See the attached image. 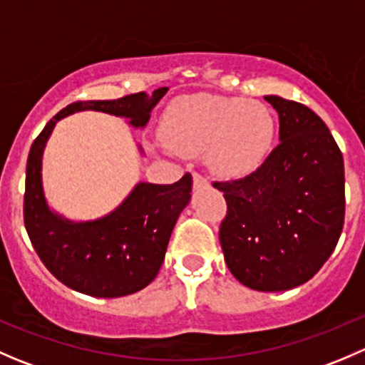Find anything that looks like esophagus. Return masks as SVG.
Returning a JSON list of instances; mask_svg holds the SVG:
<instances>
[{
  "mask_svg": "<svg viewBox=\"0 0 365 365\" xmlns=\"http://www.w3.org/2000/svg\"><path fill=\"white\" fill-rule=\"evenodd\" d=\"M192 183H194V189H203V187H208V180H206L203 175H200V173H194Z\"/></svg>",
  "mask_w": 365,
  "mask_h": 365,
  "instance_id": "34e87169",
  "label": "esophagus"
}]
</instances>
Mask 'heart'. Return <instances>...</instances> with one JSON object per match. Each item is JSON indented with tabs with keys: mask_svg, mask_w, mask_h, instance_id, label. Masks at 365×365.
I'll use <instances>...</instances> for the list:
<instances>
[{
	"mask_svg": "<svg viewBox=\"0 0 365 365\" xmlns=\"http://www.w3.org/2000/svg\"><path fill=\"white\" fill-rule=\"evenodd\" d=\"M169 148L203 153L213 171L242 178L256 171L270 153L275 118L267 104L217 95H189L169 108L164 130Z\"/></svg>",
	"mask_w": 365,
	"mask_h": 365,
	"instance_id": "1",
	"label": "heart"
}]
</instances>
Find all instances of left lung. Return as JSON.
I'll return each instance as SVG.
<instances>
[{
  "mask_svg": "<svg viewBox=\"0 0 365 365\" xmlns=\"http://www.w3.org/2000/svg\"><path fill=\"white\" fill-rule=\"evenodd\" d=\"M279 143L244 178L213 182L227 212L219 240L235 279L286 292L318 274L344 224V160L325 121L300 102L268 95Z\"/></svg>",
  "mask_w": 365,
  "mask_h": 365,
  "instance_id": "left-lung-1",
  "label": "left lung"
}]
</instances>
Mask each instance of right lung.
Returning a JSON list of instances; mask_svg holds the SVG:
<instances>
[{
  "instance_id": "right-lung-1",
  "label": "right lung",
  "mask_w": 365,
  "mask_h": 365,
  "mask_svg": "<svg viewBox=\"0 0 365 365\" xmlns=\"http://www.w3.org/2000/svg\"><path fill=\"white\" fill-rule=\"evenodd\" d=\"M168 88L152 97L125 95L116 101L72 102L49 120L29 148L26 164L24 226L40 261L60 282L98 298L130 295L146 288L159 274L176 219L190 201L192 176L185 173L171 185L138 183L113 213L93 222H70L53 213L42 190V153L58 120L76 111H102L125 116L145 127L153 106Z\"/></svg>"
}]
</instances>
